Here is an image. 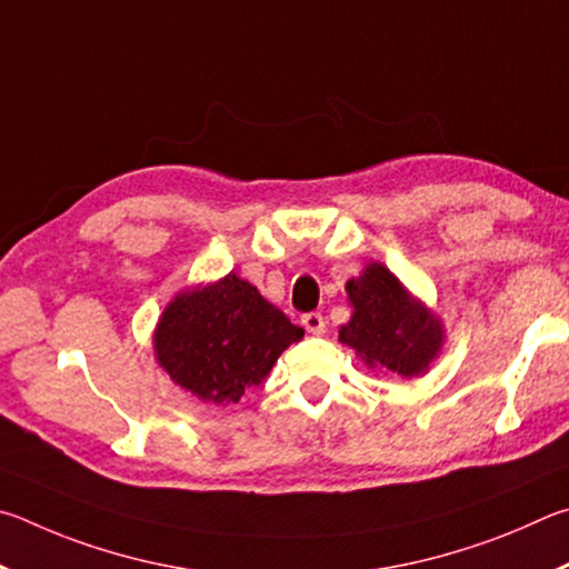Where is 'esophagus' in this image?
Listing matches in <instances>:
<instances>
[{
	"instance_id": "34e87169",
	"label": "esophagus",
	"mask_w": 569,
	"mask_h": 569,
	"mask_svg": "<svg viewBox=\"0 0 569 569\" xmlns=\"http://www.w3.org/2000/svg\"><path fill=\"white\" fill-rule=\"evenodd\" d=\"M302 325L305 330L310 335H325V317L320 312H310L302 317Z\"/></svg>"
}]
</instances>
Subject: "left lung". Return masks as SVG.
I'll return each instance as SVG.
<instances>
[{
    "instance_id": "left-lung-1",
    "label": "left lung",
    "mask_w": 569,
    "mask_h": 569,
    "mask_svg": "<svg viewBox=\"0 0 569 569\" xmlns=\"http://www.w3.org/2000/svg\"><path fill=\"white\" fill-rule=\"evenodd\" d=\"M350 322L340 327V342L370 370L422 377L445 347V325L420 297L412 295L382 262L365 264L347 279Z\"/></svg>"
}]
</instances>
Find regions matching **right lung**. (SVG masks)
I'll list each match as a JSON object with an SVG mask.
<instances>
[{"label":"right lung","mask_w":569,"mask_h":569,"mask_svg":"<svg viewBox=\"0 0 569 569\" xmlns=\"http://www.w3.org/2000/svg\"><path fill=\"white\" fill-rule=\"evenodd\" d=\"M305 337L234 272L179 290L159 315L154 360L177 387L209 405H237Z\"/></svg>","instance_id":"add662e5"}]
</instances>
